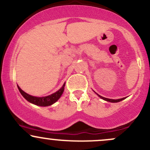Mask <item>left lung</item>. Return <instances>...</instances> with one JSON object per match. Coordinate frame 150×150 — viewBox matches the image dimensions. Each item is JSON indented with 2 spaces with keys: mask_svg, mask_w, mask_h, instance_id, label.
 <instances>
[{
  "mask_svg": "<svg viewBox=\"0 0 150 150\" xmlns=\"http://www.w3.org/2000/svg\"><path fill=\"white\" fill-rule=\"evenodd\" d=\"M98 96H99L100 98H102V99L106 100V101H108V102H110V103H118V102L122 101V100L125 99V98H121V99H118V100H112V99H108V98H103V97L100 96V95H98Z\"/></svg>",
  "mask_w": 150,
  "mask_h": 150,
  "instance_id": "left-lung-1",
  "label": "left lung"
}]
</instances>
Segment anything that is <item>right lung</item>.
<instances>
[{"label":"right lung","instance_id":"obj_1","mask_svg":"<svg viewBox=\"0 0 150 150\" xmlns=\"http://www.w3.org/2000/svg\"><path fill=\"white\" fill-rule=\"evenodd\" d=\"M65 85V83H64V85H62V88H60L58 91H57L56 93L52 94V95H48V96L42 97V98H37V97L30 95L28 94L25 93L24 91H23L18 86V88L21 95L24 97L25 99L27 100L28 101L30 102V103H33V104H35L36 105H38V106L45 107L52 105L53 103H55V102L57 101V100L60 98L62 93H63Z\"/></svg>","mask_w":150,"mask_h":150}]
</instances>
